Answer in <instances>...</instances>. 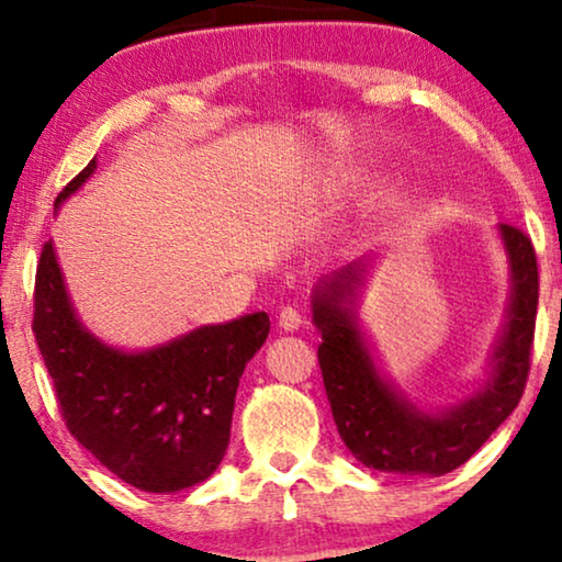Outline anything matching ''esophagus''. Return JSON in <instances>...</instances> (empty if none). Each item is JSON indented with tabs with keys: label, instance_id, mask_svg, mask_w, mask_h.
Returning a JSON list of instances; mask_svg holds the SVG:
<instances>
[{
	"label": "esophagus",
	"instance_id": "obj_1",
	"mask_svg": "<svg viewBox=\"0 0 562 562\" xmlns=\"http://www.w3.org/2000/svg\"><path fill=\"white\" fill-rule=\"evenodd\" d=\"M279 327L283 333H294V329L302 327V314H299L296 306H283L279 314Z\"/></svg>",
	"mask_w": 562,
	"mask_h": 562
}]
</instances>
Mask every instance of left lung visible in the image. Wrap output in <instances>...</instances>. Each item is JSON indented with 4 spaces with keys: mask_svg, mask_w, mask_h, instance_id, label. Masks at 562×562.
<instances>
[{
    "mask_svg": "<svg viewBox=\"0 0 562 562\" xmlns=\"http://www.w3.org/2000/svg\"><path fill=\"white\" fill-rule=\"evenodd\" d=\"M512 273L506 322L491 356L488 379L456 406L425 412L379 368L358 322L356 302L375 252L325 276L312 291V322L319 329L322 381L342 442L366 468L404 475H445L463 465L517 409L532 356L537 256L532 240L498 225Z\"/></svg>",
    "mask_w": 562,
    "mask_h": 562,
    "instance_id": "obj_1",
    "label": "left lung"
}]
</instances>
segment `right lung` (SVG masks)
I'll use <instances>...</instances> for the list:
<instances>
[{
    "label": "right lung",
    "instance_id": "obj_1",
    "mask_svg": "<svg viewBox=\"0 0 562 562\" xmlns=\"http://www.w3.org/2000/svg\"><path fill=\"white\" fill-rule=\"evenodd\" d=\"M94 168L97 158L60 191L56 206ZM268 329V314L252 312L150 350L114 348L81 325L53 240L41 252L33 333L68 432L117 479L148 494H173L217 471L240 375Z\"/></svg>",
    "mask_w": 562,
    "mask_h": 562
}]
</instances>
